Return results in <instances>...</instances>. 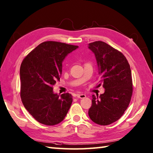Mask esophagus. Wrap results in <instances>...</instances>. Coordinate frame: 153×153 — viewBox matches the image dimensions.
<instances>
[{"label": "esophagus", "mask_w": 153, "mask_h": 153, "mask_svg": "<svg viewBox=\"0 0 153 153\" xmlns=\"http://www.w3.org/2000/svg\"><path fill=\"white\" fill-rule=\"evenodd\" d=\"M76 96L77 97V98H79V99H84L86 97V95H85V94H83V93L77 94Z\"/></svg>", "instance_id": "obj_1"}]
</instances>
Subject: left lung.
I'll return each mask as SVG.
<instances>
[{
    "instance_id": "left-lung-1",
    "label": "left lung",
    "mask_w": 153,
    "mask_h": 153,
    "mask_svg": "<svg viewBox=\"0 0 153 153\" xmlns=\"http://www.w3.org/2000/svg\"><path fill=\"white\" fill-rule=\"evenodd\" d=\"M95 54L100 76V85L105 93L93 95L89 116L101 126L111 124L121 118L130 102L133 83L130 66L121 52L102 41L89 44Z\"/></svg>"
}]
</instances>
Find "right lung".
Listing matches in <instances>:
<instances>
[{"label":"right lung","instance_id":"1","mask_svg":"<svg viewBox=\"0 0 153 153\" xmlns=\"http://www.w3.org/2000/svg\"><path fill=\"white\" fill-rule=\"evenodd\" d=\"M78 46L56 41L39 45L23 60L19 75L20 96L29 113L41 123L58 124L69 110L72 96L53 92V85L60 80L62 62Z\"/></svg>","mask_w":153,"mask_h":153}]
</instances>
